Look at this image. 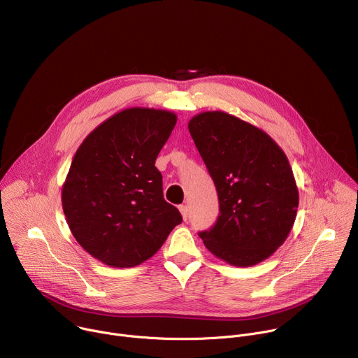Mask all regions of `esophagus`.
Segmentation results:
<instances>
[{"mask_svg": "<svg viewBox=\"0 0 358 358\" xmlns=\"http://www.w3.org/2000/svg\"><path fill=\"white\" fill-rule=\"evenodd\" d=\"M178 210H180V213L182 215V220L187 221V218H188V207L187 206H180Z\"/></svg>", "mask_w": 358, "mask_h": 358, "instance_id": "esophagus-1", "label": "esophagus"}]
</instances>
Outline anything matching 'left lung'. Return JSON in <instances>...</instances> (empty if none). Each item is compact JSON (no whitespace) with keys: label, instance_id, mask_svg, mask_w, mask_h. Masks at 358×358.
Wrapping results in <instances>:
<instances>
[{"label":"left lung","instance_id":"1","mask_svg":"<svg viewBox=\"0 0 358 358\" xmlns=\"http://www.w3.org/2000/svg\"><path fill=\"white\" fill-rule=\"evenodd\" d=\"M188 130L214 180L220 217L199 232L206 248L232 266H253L286 241L296 220L299 191L276 141L225 112H203Z\"/></svg>","mask_w":358,"mask_h":358}]
</instances>
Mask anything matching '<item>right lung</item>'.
I'll use <instances>...</instances> for the list:
<instances>
[{"mask_svg": "<svg viewBox=\"0 0 358 358\" xmlns=\"http://www.w3.org/2000/svg\"><path fill=\"white\" fill-rule=\"evenodd\" d=\"M176 123L173 112L130 108L79 145L62 187V208L78 243L101 264L140 265L181 224L156 167Z\"/></svg>", "mask_w": 358, "mask_h": 358, "instance_id": "obj_1", "label": "right lung"}]
</instances>
